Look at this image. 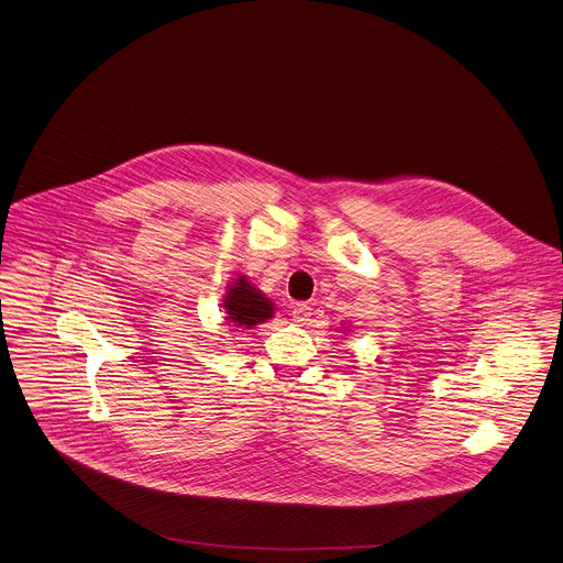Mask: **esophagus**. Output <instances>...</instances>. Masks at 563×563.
<instances>
[{
	"mask_svg": "<svg viewBox=\"0 0 563 563\" xmlns=\"http://www.w3.org/2000/svg\"><path fill=\"white\" fill-rule=\"evenodd\" d=\"M310 306L308 303H296L294 306V310H291V317H294V321L296 323H306L308 319H310Z\"/></svg>",
	"mask_w": 563,
	"mask_h": 563,
	"instance_id": "obj_1",
	"label": "esophagus"
}]
</instances>
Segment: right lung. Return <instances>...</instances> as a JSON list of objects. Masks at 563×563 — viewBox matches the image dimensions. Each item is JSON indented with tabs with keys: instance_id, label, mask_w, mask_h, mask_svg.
Masks as SVG:
<instances>
[{
	"instance_id": "right-lung-1",
	"label": "right lung",
	"mask_w": 563,
	"mask_h": 563,
	"mask_svg": "<svg viewBox=\"0 0 563 563\" xmlns=\"http://www.w3.org/2000/svg\"><path fill=\"white\" fill-rule=\"evenodd\" d=\"M222 308L227 310V321L233 328H253L274 317V303L265 298L255 285L249 283L246 276L235 278L233 285H229L227 296L222 300Z\"/></svg>"
}]
</instances>
